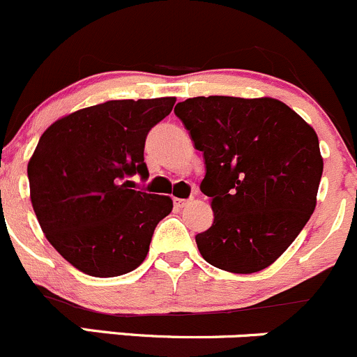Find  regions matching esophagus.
Returning <instances> with one entry per match:
<instances>
[{
	"label": "esophagus",
	"instance_id": "34e87169",
	"mask_svg": "<svg viewBox=\"0 0 357 357\" xmlns=\"http://www.w3.org/2000/svg\"><path fill=\"white\" fill-rule=\"evenodd\" d=\"M174 204L175 208H185V206L190 204V199H180V197H175Z\"/></svg>",
	"mask_w": 357,
	"mask_h": 357
}]
</instances>
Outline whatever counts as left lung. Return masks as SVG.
<instances>
[{"label": "left lung", "instance_id": "1", "mask_svg": "<svg viewBox=\"0 0 357 357\" xmlns=\"http://www.w3.org/2000/svg\"><path fill=\"white\" fill-rule=\"evenodd\" d=\"M175 115L204 154L201 190L215 220L196 235L201 256L230 273L264 270L316 208L323 158L314 128L273 98H189Z\"/></svg>", "mask_w": 357, "mask_h": 357}]
</instances>
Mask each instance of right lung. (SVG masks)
<instances>
[{"mask_svg":"<svg viewBox=\"0 0 357 357\" xmlns=\"http://www.w3.org/2000/svg\"><path fill=\"white\" fill-rule=\"evenodd\" d=\"M175 98L115 99L82 108L44 130L29 160L31 201L50 244L72 266L109 278L146 259L170 196L130 189L149 175L146 135L170 115Z\"/></svg>","mask_w":357,"mask_h":357,"instance_id":"add662e5","label":"right lung"}]
</instances>
